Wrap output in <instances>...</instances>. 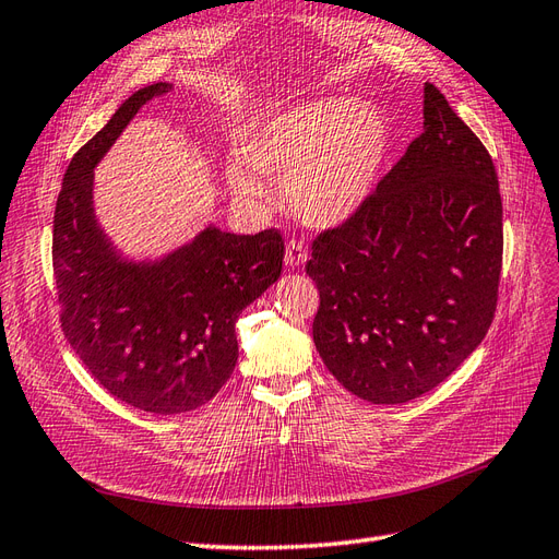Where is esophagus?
Masks as SVG:
<instances>
[{
  "mask_svg": "<svg viewBox=\"0 0 559 559\" xmlns=\"http://www.w3.org/2000/svg\"><path fill=\"white\" fill-rule=\"evenodd\" d=\"M307 262V252L302 248V242L299 240H290L288 246H285V266L288 269H297Z\"/></svg>",
  "mask_w": 559,
  "mask_h": 559,
  "instance_id": "esophagus-1",
  "label": "esophagus"
}]
</instances>
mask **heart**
<instances>
[{"label": "heart", "mask_w": 559, "mask_h": 559, "mask_svg": "<svg viewBox=\"0 0 559 559\" xmlns=\"http://www.w3.org/2000/svg\"><path fill=\"white\" fill-rule=\"evenodd\" d=\"M392 130L382 110L345 96L311 98L271 116L246 155L226 163V183L242 203L269 200L264 175L283 181L290 210L313 228H337L376 193Z\"/></svg>", "instance_id": "heart-1"}]
</instances>
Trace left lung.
Instances as JSON below:
<instances>
[{"instance_id":"1","label":"left lung","mask_w":559,"mask_h":559,"mask_svg":"<svg viewBox=\"0 0 559 559\" xmlns=\"http://www.w3.org/2000/svg\"><path fill=\"white\" fill-rule=\"evenodd\" d=\"M423 132L364 210L313 240V345L347 392L406 404L475 352L496 311L503 203L489 151L425 82Z\"/></svg>"}]
</instances>
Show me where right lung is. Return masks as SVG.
Here are the masks:
<instances>
[{
  "label": "right lung",
  "mask_w": 559,
  "mask_h": 559,
  "mask_svg": "<svg viewBox=\"0 0 559 559\" xmlns=\"http://www.w3.org/2000/svg\"><path fill=\"white\" fill-rule=\"evenodd\" d=\"M134 92L70 160L53 212V274L63 333L98 384L139 411L175 416L207 404L238 361L240 311L283 271L276 231L226 234L212 222L160 257L124 254L94 210V169L148 102Z\"/></svg>",
  "instance_id": "1"
}]
</instances>
